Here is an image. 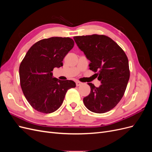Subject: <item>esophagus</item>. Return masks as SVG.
Instances as JSON below:
<instances>
[{
  "instance_id": "1",
  "label": "esophagus",
  "mask_w": 152,
  "mask_h": 152,
  "mask_svg": "<svg viewBox=\"0 0 152 152\" xmlns=\"http://www.w3.org/2000/svg\"><path fill=\"white\" fill-rule=\"evenodd\" d=\"M82 84V82H79V81H77V82H76V86H81Z\"/></svg>"
}]
</instances>
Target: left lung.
Returning a JSON list of instances; mask_svg holds the SVG:
<instances>
[{
  "label": "left lung",
  "instance_id": "obj_1",
  "mask_svg": "<svg viewBox=\"0 0 152 152\" xmlns=\"http://www.w3.org/2000/svg\"><path fill=\"white\" fill-rule=\"evenodd\" d=\"M79 48L91 61L89 69L101 81L99 87L88 83L90 94L83 102L90 111L103 113L113 109L121 100L130 77L128 58L122 49L103 35L76 36Z\"/></svg>",
  "mask_w": 152,
  "mask_h": 152
}]
</instances>
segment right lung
Here are the masks:
<instances>
[{
    "mask_svg": "<svg viewBox=\"0 0 152 152\" xmlns=\"http://www.w3.org/2000/svg\"><path fill=\"white\" fill-rule=\"evenodd\" d=\"M69 37H50L38 41L30 48L19 69L20 85L26 100L35 110L50 113L61 107L67 91L76 84L53 77L54 68L73 48Z\"/></svg>",
    "mask_w": 152,
    "mask_h": 152,
    "instance_id": "add662e5",
    "label": "right lung"
}]
</instances>
